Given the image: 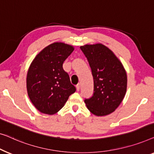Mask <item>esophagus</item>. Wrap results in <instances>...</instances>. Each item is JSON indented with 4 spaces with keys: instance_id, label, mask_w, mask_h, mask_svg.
<instances>
[{
    "instance_id": "1",
    "label": "esophagus",
    "mask_w": 154,
    "mask_h": 154,
    "mask_svg": "<svg viewBox=\"0 0 154 154\" xmlns=\"http://www.w3.org/2000/svg\"><path fill=\"white\" fill-rule=\"evenodd\" d=\"M76 88H77V91H79L80 90V88H81V85H80V84H78L76 86Z\"/></svg>"
}]
</instances>
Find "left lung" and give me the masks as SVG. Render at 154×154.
Segmentation results:
<instances>
[{"label":"left lung","instance_id":"8db88e82","mask_svg":"<svg viewBox=\"0 0 154 154\" xmlns=\"http://www.w3.org/2000/svg\"><path fill=\"white\" fill-rule=\"evenodd\" d=\"M80 49L87 58L94 77V94L84 100L96 116H105L119 107L127 89V75L122 63L102 44L86 45Z\"/></svg>","mask_w":154,"mask_h":154}]
</instances>
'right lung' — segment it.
I'll return each mask as SVG.
<instances>
[{"label": "right lung", "mask_w": 154, "mask_h": 154, "mask_svg": "<svg viewBox=\"0 0 154 154\" xmlns=\"http://www.w3.org/2000/svg\"><path fill=\"white\" fill-rule=\"evenodd\" d=\"M73 50L71 45L54 42L43 49L29 67L26 77L28 95L42 113L58 112L76 91L63 68V63Z\"/></svg>", "instance_id": "1"}]
</instances>
